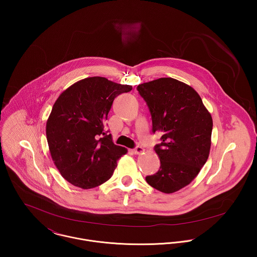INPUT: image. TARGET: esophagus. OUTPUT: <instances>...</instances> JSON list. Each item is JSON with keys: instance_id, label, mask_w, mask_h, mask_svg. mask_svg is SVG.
<instances>
[{"instance_id": "esophagus-1", "label": "esophagus", "mask_w": 257, "mask_h": 257, "mask_svg": "<svg viewBox=\"0 0 257 257\" xmlns=\"http://www.w3.org/2000/svg\"><path fill=\"white\" fill-rule=\"evenodd\" d=\"M144 151H145L144 147H141V146H138V147H136V148L134 149V152H135L136 154H141V153H143Z\"/></svg>"}]
</instances>
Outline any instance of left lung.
Instances as JSON below:
<instances>
[{"mask_svg": "<svg viewBox=\"0 0 257 257\" xmlns=\"http://www.w3.org/2000/svg\"><path fill=\"white\" fill-rule=\"evenodd\" d=\"M137 89L150 111L152 133L162 134L154 147L160 168L146 180L160 192L174 193L195 179L209 157L212 115L199 94L176 79L159 78Z\"/></svg>", "mask_w": 257, "mask_h": 257, "instance_id": "obj_1", "label": "left lung"}]
</instances>
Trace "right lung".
<instances>
[{
    "mask_svg": "<svg viewBox=\"0 0 257 257\" xmlns=\"http://www.w3.org/2000/svg\"><path fill=\"white\" fill-rule=\"evenodd\" d=\"M132 89L104 77H89L66 89L54 103L46 139L55 166L74 186L90 189L105 183L127 152L112 143L106 120L114 98Z\"/></svg>",
    "mask_w": 257,
    "mask_h": 257,
    "instance_id": "1",
    "label": "right lung"
}]
</instances>
